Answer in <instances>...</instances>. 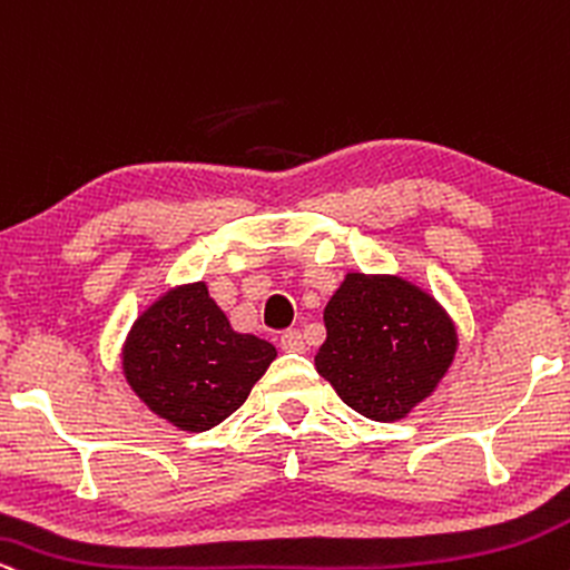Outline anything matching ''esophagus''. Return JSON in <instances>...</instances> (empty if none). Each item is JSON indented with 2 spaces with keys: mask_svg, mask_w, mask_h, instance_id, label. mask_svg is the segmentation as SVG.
I'll return each instance as SVG.
<instances>
[{
  "mask_svg": "<svg viewBox=\"0 0 570 570\" xmlns=\"http://www.w3.org/2000/svg\"><path fill=\"white\" fill-rule=\"evenodd\" d=\"M279 346H283L285 352H304L306 346H304V338H301V333L298 331H285L283 336H279Z\"/></svg>",
  "mask_w": 570,
  "mask_h": 570,
  "instance_id": "34e87169",
  "label": "esophagus"
}]
</instances>
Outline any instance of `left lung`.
Returning a JSON list of instances; mask_svg holds the SVG:
<instances>
[{
  "instance_id": "8db88e82",
  "label": "left lung",
  "mask_w": 570,
  "mask_h": 570,
  "mask_svg": "<svg viewBox=\"0 0 570 570\" xmlns=\"http://www.w3.org/2000/svg\"><path fill=\"white\" fill-rule=\"evenodd\" d=\"M314 367L360 416L392 424L432 397L459 350L451 314L403 274L346 272Z\"/></svg>"
}]
</instances>
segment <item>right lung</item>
<instances>
[{
	"label": "right lung",
	"instance_id": "add662e5",
	"mask_svg": "<svg viewBox=\"0 0 570 570\" xmlns=\"http://www.w3.org/2000/svg\"><path fill=\"white\" fill-rule=\"evenodd\" d=\"M274 357L269 341L234 331L205 283H186L138 314L122 344V373L151 413L205 432L245 403Z\"/></svg>",
	"mask_w": 570,
	"mask_h": 570
}]
</instances>
